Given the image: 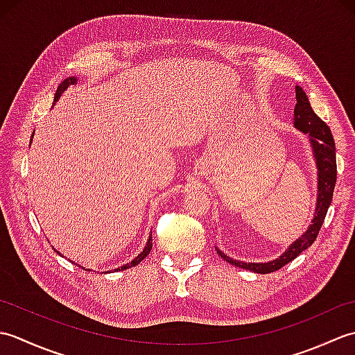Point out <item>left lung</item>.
<instances>
[{"label": "left lung", "instance_id": "8db88e82", "mask_svg": "<svg viewBox=\"0 0 355 355\" xmlns=\"http://www.w3.org/2000/svg\"><path fill=\"white\" fill-rule=\"evenodd\" d=\"M296 107H294V126L300 130L302 132L310 135L311 145L314 149V157L315 162H318V169H319V197H318V207H315V215L313 224L310 225L302 236H300L296 243L288 247L281 258L271 262H263V263H247V262H239L229 258L227 254H224L221 250L216 252L221 256L224 261H227L232 266H236L239 268H245L254 271V273H273V271L282 268L286 266L290 261L296 259L297 256L306 250L310 247L315 238L319 235V230L325 220L328 207L331 205V200H333V192L336 186V178H337V164H336V145L333 134H331L328 125L323 122L320 117L315 116L313 111L310 102H308V97L305 92L300 87H296Z\"/></svg>", "mask_w": 355, "mask_h": 355}]
</instances>
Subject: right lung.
I'll return each mask as SVG.
<instances>
[{
	"label": "right lung",
	"mask_w": 355,
	"mask_h": 355,
	"mask_svg": "<svg viewBox=\"0 0 355 355\" xmlns=\"http://www.w3.org/2000/svg\"><path fill=\"white\" fill-rule=\"evenodd\" d=\"M74 82H76V79H74V78H69V79H65V80L62 82V84L58 87V92H56V94H55V102L59 101V97H61V94L65 92L67 87H69L70 84H74ZM150 248H153V233H150V236H149V239H148V244H146V247H145V250H143L131 263H126V266H123L122 268H119V270H126V268H130V267H135V266H137V263H139L140 261L145 259L146 256L149 254Z\"/></svg>",
	"instance_id": "obj_1"
}]
</instances>
